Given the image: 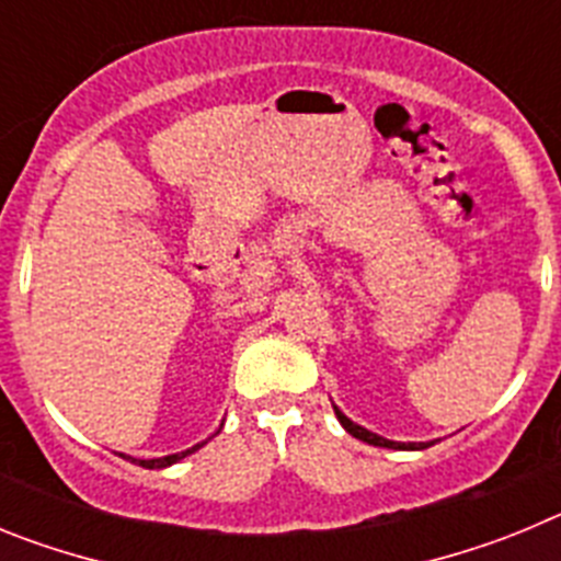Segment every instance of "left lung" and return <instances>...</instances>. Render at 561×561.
Instances as JSON below:
<instances>
[{
    "instance_id": "8db88e82",
    "label": "left lung",
    "mask_w": 561,
    "mask_h": 561,
    "mask_svg": "<svg viewBox=\"0 0 561 561\" xmlns=\"http://www.w3.org/2000/svg\"><path fill=\"white\" fill-rule=\"evenodd\" d=\"M334 413H336V419H340V424L345 430H348L351 435H354V438H359V440H365V444H370V447H385V449H427V447H433L435 440H419V444H415V440H390V438H381V435H376V433H370V430H365V427H359V424H354V421L348 419V415L342 413L340 408H336L334 404Z\"/></svg>"
}]
</instances>
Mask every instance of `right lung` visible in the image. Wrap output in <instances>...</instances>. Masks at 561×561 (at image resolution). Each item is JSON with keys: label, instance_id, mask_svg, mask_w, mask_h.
I'll list each match as a JSON object with an SVG mask.
<instances>
[{"label": "right lung", "instance_id": "obj_1", "mask_svg": "<svg viewBox=\"0 0 561 561\" xmlns=\"http://www.w3.org/2000/svg\"><path fill=\"white\" fill-rule=\"evenodd\" d=\"M207 440H202V444H193L191 449H185V453H173V455H165V458H151V460H140V466H146V469H165V466H173L180 463L182 458H187L191 453H196V449L205 447ZM137 460V458H134Z\"/></svg>", "mask_w": 561, "mask_h": 561}]
</instances>
